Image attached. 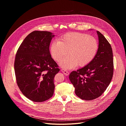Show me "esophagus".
<instances>
[{
    "label": "esophagus",
    "instance_id": "obj_1",
    "mask_svg": "<svg viewBox=\"0 0 126 126\" xmlns=\"http://www.w3.org/2000/svg\"><path fill=\"white\" fill-rule=\"evenodd\" d=\"M61 71L63 73V74H64V75H65L66 76H68V75H69V73L68 72V71H67V70H66L65 69H61Z\"/></svg>",
    "mask_w": 126,
    "mask_h": 126
}]
</instances>
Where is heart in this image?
Masks as SVG:
<instances>
[{"mask_svg":"<svg viewBox=\"0 0 126 126\" xmlns=\"http://www.w3.org/2000/svg\"><path fill=\"white\" fill-rule=\"evenodd\" d=\"M98 49L97 40L87 34L70 32L53 41L50 51L53 59L59 61L67 53L68 56L59 63L66 70L72 69L77 66L83 67L90 63L95 58Z\"/></svg>","mask_w":126,"mask_h":126,"instance_id":"1","label":"heart"}]
</instances>
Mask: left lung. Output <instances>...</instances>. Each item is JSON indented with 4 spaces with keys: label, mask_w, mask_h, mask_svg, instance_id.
<instances>
[{
    "label": "left lung",
    "mask_w": 126,
    "mask_h": 126,
    "mask_svg": "<svg viewBox=\"0 0 126 126\" xmlns=\"http://www.w3.org/2000/svg\"><path fill=\"white\" fill-rule=\"evenodd\" d=\"M98 49L93 60L88 65L72 71L69 79L80 99L92 100L100 97L109 85L113 75V55L111 45L99 31Z\"/></svg>",
    "instance_id": "left-lung-1"
}]
</instances>
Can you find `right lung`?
Returning a JSON list of instances; mask_svg holds the SVG:
<instances>
[{
    "label": "right lung",
    "instance_id": "obj_1",
    "mask_svg": "<svg viewBox=\"0 0 126 126\" xmlns=\"http://www.w3.org/2000/svg\"><path fill=\"white\" fill-rule=\"evenodd\" d=\"M54 36L48 31H33L16 53L14 70L17 85L22 93L33 102L45 101L54 94V78L60 71L49 51Z\"/></svg>",
    "mask_w": 126,
    "mask_h": 126
}]
</instances>
